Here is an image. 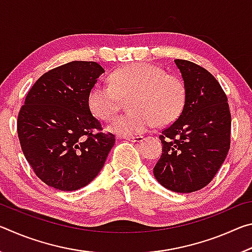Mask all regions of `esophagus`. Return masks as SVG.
I'll return each instance as SVG.
<instances>
[{"label":"esophagus","mask_w":252,"mask_h":252,"mask_svg":"<svg viewBox=\"0 0 252 252\" xmlns=\"http://www.w3.org/2000/svg\"><path fill=\"white\" fill-rule=\"evenodd\" d=\"M126 140H129L131 142H142L144 140V136L142 135H138V136H126Z\"/></svg>","instance_id":"obj_1"}]
</instances>
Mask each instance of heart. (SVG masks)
Segmentation results:
<instances>
[{"instance_id": "obj_1", "label": "heart", "mask_w": 252, "mask_h": 252, "mask_svg": "<svg viewBox=\"0 0 252 252\" xmlns=\"http://www.w3.org/2000/svg\"><path fill=\"white\" fill-rule=\"evenodd\" d=\"M131 96L129 114L113 119L108 129L122 136L143 133L153 126L176 121L186 104L187 89L179 75L165 73L150 63H134L110 76V85L96 84L89 93V106L103 121L120 109V97Z\"/></svg>"}]
</instances>
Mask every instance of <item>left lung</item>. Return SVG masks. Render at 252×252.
Listing matches in <instances>:
<instances>
[{
	"label": "left lung",
	"mask_w": 252,
	"mask_h": 252,
	"mask_svg": "<svg viewBox=\"0 0 252 252\" xmlns=\"http://www.w3.org/2000/svg\"><path fill=\"white\" fill-rule=\"evenodd\" d=\"M174 63L186 84V104L159 136L163 147L153 174L165 189L189 193L209 185L227 158L231 116L227 95L210 72L187 60Z\"/></svg>",
	"instance_id": "left-lung-1"
}]
</instances>
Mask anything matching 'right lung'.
<instances>
[{
    "label": "right lung",
    "mask_w": 252,
    "mask_h": 252,
    "mask_svg": "<svg viewBox=\"0 0 252 252\" xmlns=\"http://www.w3.org/2000/svg\"><path fill=\"white\" fill-rule=\"evenodd\" d=\"M103 72L88 61L55 67L34 83L20 110L22 151L36 176L54 189L88 186L116 143L112 133H95L101 123L89 106V93Z\"/></svg>",
    "instance_id": "right-lung-1"
}]
</instances>
